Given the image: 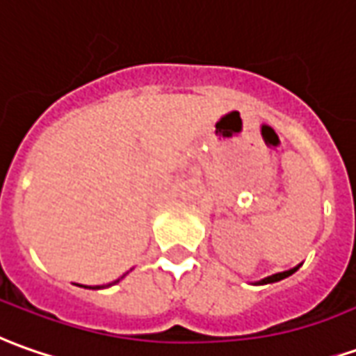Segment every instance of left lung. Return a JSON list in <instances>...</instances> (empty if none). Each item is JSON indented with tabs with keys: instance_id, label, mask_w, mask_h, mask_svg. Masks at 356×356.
Instances as JSON below:
<instances>
[{
	"instance_id": "1",
	"label": "left lung",
	"mask_w": 356,
	"mask_h": 356,
	"mask_svg": "<svg viewBox=\"0 0 356 356\" xmlns=\"http://www.w3.org/2000/svg\"><path fill=\"white\" fill-rule=\"evenodd\" d=\"M298 267H300V265H298ZM298 267H294V269H289V270H282V273L270 275V277H265V279H261L259 282H255V284H270V282H279V280L290 277L292 273H296V270H298Z\"/></svg>"
}]
</instances>
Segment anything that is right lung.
Instances as JSON below:
<instances>
[{
	"instance_id": "obj_1",
	"label": "right lung",
	"mask_w": 356,
	"mask_h": 356,
	"mask_svg": "<svg viewBox=\"0 0 356 356\" xmlns=\"http://www.w3.org/2000/svg\"><path fill=\"white\" fill-rule=\"evenodd\" d=\"M120 279H124V275H122ZM120 279L115 280V282H108V284H103V286H83V289H95V290H99V289H107V286H113V284H117V282H120Z\"/></svg>"
}]
</instances>
